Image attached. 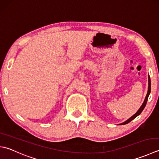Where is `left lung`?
Wrapping results in <instances>:
<instances>
[{
  "mask_svg": "<svg viewBox=\"0 0 159 159\" xmlns=\"http://www.w3.org/2000/svg\"><path fill=\"white\" fill-rule=\"evenodd\" d=\"M150 92H151V80H150V76H148V90L147 95H146V96H145V100H144L143 103L142 104V105L141 106V107H140V108H139V110L137 111H136V114H134L132 116L130 117L129 119H127L126 121H125V122H123V123H120V125H125V124L129 123L130 122V121L132 120L133 119H134L136 116H138L142 112V111L143 110V109H144V108H145V107L146 103H147L148 96H149V95H150Z\"/></svg>",
  "mask_w": 159,
  "mask_h": 159,
  "instance_id": "obj_1",
  "label": "left lung"
}]
</instances>
